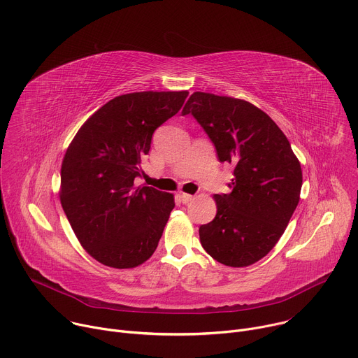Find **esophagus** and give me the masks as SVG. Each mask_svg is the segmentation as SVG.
I'll return each instance as SVG.
<instances>
[{
	"mask_svg": "<svg viewBox=\"0 0 358 358\" xmlns=\"http://www.w3.org/2000/svg\"><path fill=\"white\" fill-rule=\"evenodd\" d=\"M179 197H180V201H182V203H189V202H192L193 199H194V196H192V194H187V193H180L179 194Z\"/></svg>",
	"mask_w": 358,
	"mask_h": 358,
	"instance_id": "1",
	"label": "esophagus"
}]
</instances>
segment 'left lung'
<instances>
[{"label": "left lung", "mask_w": 358, "mask_h": 358, "mask_svg": "<svg viewBox=\"0 0 358 358\" xmlns=\"http://www.w3.org/2000/svg\"><path fill=\"white\" fill-rule=\"evenodd\" d=\"M187 113L213 142L219 161L234 166L231 192L215 194L217 213L199 227L201 243L224 266H250L279 242L299 205V159L273 119L248 101L194 92L182 110Z\"/></svg>", "instance_id": "obj_1"}]
</instances>
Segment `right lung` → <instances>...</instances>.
Here are the masks:
<instances>
[{
	"mask_svg": "<svg viewBox=\"0 0 358 358\" xmlns=\"http://www.w3.org/2000/svg\"><path fill=\"white\" fill-rule=\"evenodd\" d=\"M187 91L134 92L99 108L62 161L61 205L83 248L99 263L132 268L157 248L173 194L136 186L153 132L176 115Z\"/></svg>",
	"mask_w": 358,
	"mask_h": 358,
	"instance_id": "right-lung-1",
	"label": "right lung"
}]
</instances>
